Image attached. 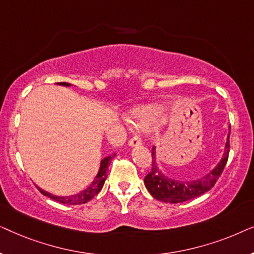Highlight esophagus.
I'll return each mask as SVG.
<instances>
[{"label":"esophagus","mask_w":254,"mask_h":254,"mask_svg":"<svg viewBox=\"0 0 254 254\" xmlns=\"http://www.w3.org/2000/svg\"><path fill=\"white\" fill-rule=\"evenodd\" d=\"M141 144H142V141L138 135H134V136L128 141V145H129V147H136V145H141Z\"/></svg>","instance_id":"obj_1"}]
</instances>
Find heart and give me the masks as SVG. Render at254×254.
<instances>
[{"label":"heart","instance_id":"1","mask_svg":"<svg viewBox=\"0 0 254 254\" xmlns=\"http://www.w3.org/2000/svg\"><path fill=\"white\" fill-rule=\"evenodd\" d=\"M157 112L154 109H140L134 112V118L138 121L142 127H149L155 123Z\"/></svg>","mask_w":254,"mask_h":254}]
</instances>
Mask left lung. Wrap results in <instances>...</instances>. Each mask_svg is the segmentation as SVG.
I'll use <instances>...</instances> for the list:
<instances>
[{
	"label": "left lung",
	"mask_w": 254,
	"mask_h": 254,
	"mask_svg": "<svg viewBox=\"0 0 254 254\" xmlns=\"http://www.w3.org/2000/svg\"><path fill=\"white\" fill-rule=\"evenodd\" d=\"M230 133L228 135L227 143H225V149L223 152V158L221 162L215 166L213 171L207 173L202 178L193 180V182H180V180H173L169 178L168 176L163 175L161 170L157 168L155 157L156 151L155 147L152 148L151 156H152V165L150 172L145 176L144 185L155 199L163 202L170 203H179L185 202L187 200L194 199V197L202 195L209 190L211 187H214L216 184L217 179L223 172L224 166L228 162L229 151H230V142H229Z\"/></svg>",
	"instance_id": "8db88e82"
}]
</instances>
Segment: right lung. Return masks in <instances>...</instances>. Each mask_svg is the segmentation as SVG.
Returning a JSON list of instances; mask_svg holds the SVG:
<instances>
[{
	"instance_id": "obj_1",
	"label": "right lung",
	"mask_w": 254,
	"mask_h": 254,
	"mask_svg": "<svg viewBox=\"0 0 254 254\" xmlns=\"http://www.w3.org/2000/svg\"><path fill=\"white\" fill-rule=\"evenodd\" d=\"M59 85H64V86H70L71 84L70 83H67V82H60L58 83ZM114 157V156H113ZM111 159H112V156H109V157L104 158L102 162H100V168H99V171L97 173L96 178L93 182L90 184V186L88 189L82 190L81 193L78 194H75V195H70V196H57V195H53V194L46 192V190H41L38 187V190H40V193H43L44 195H46L48 197H51V199H53L55 201H58V202L60 203H65V204H82V203H85L88 202L92 199L93 196L97 195L100 190H102L103 186H104V183H105V180L107 178V166H109Z\"/></svg>"
}]
</instances>
